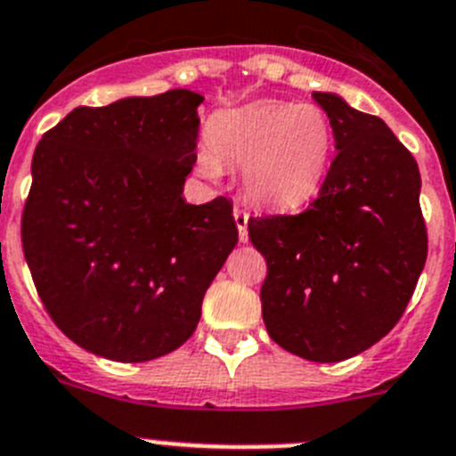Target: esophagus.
Here are the masks:
<instances>
[{
    "label": "esophagus",
    "instance_id": "obj_1",
    "mask_svg": "<svg viewBox=\"0 0 456 456\" xmlns=\"http://www.w3.org/2000/svg\"><path fill=\"white\" fill-rule=\"evenodd\" d=\"M235 224L237 231H240V241L246 244V241H248V212L235 208Z\"/></svg>",
    "mask_w": 456,
    "mask_h": 456
}]
</instances>
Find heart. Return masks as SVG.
I'll return each mask as SVG.
<instances>
[{
    "label": "heart",
    "mask_w": 456,
    "mask_h": 456,
    "mask_svg": "<svg viewBox=\"0 0 456 456\" xmlns=\"http://www.w3.org/2000/svg\"><path fill=\"white\" fill-rule=\"evenodd\" d=\"M210 151L199 154L208 176L219 164L241 170L244 192L266 210H296L322 188L333 151L327 111L311 102L257 101L224 110L208 125Z\"/></svg>",
    "instance_id": "obj_1"
}]
</instances>
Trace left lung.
Listing matches in <instances>:
<instances>
[{"label": "left lung", "instance_id": "8db88e82", "mask_svg": "<svg viewBox=\"0 0 456 456\" xmlns=\"http://www.w3.org/2000/svg\"><path fill=\"white\" fill-rule=\"evenodd\" d=\"M336 138L320 197L300 215L248 221L268 264V336L314 362L362 354L401 320L428 257L414 156L379 116L315 91Z\"/></svg>", "mask_w": 456, "mask_h": 456}]
</instances>
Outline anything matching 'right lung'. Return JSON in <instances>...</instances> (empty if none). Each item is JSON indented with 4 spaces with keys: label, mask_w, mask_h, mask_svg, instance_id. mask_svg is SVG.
I'll use <instances>...</instances> for the list:
<instances>
[{
    "label": "right lung",
    "mask_w": 456,
    "mask_h": 456,
    "mask_svg": "<svg viewBox=\"0 0 456 456\" xmlns=\"http://www.w3.org/2000/svg\"><path fill=\"white\" fill-rule=\"evenodd\" d=\"M201 94L170 89L77 107L42 136L21 248L60 331L116 362L179 349L237 246L232 203L192 206Z\"/></svg>",
    "instance_id": "right-lung-1"
}]
</instances>
